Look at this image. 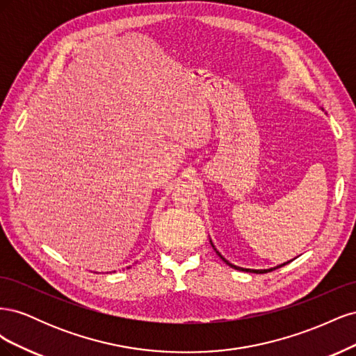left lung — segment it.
Segmentation results:
<instances>
[{
    "mask_svg": "<svg viewBox=\"0 0 356 356\" xmlns=\"http://www.w3.org/2000/svg\"><path fill=\"white\" fill-rule=\"evenodd\" d=\"M220 255V254H218ZM221 257V255H220ZM222 258V257H221ZM222 260H224V258H222ZM225 263H227L229 266H232L233 268H239V270H241V267H236V266H233V264H230L227 260H224ZM289 263V261H288ZM286 263H284V264H281V266H277V267H275V268H279V267H282V266H285ZM275 268H268V270H250V268H242V270H245V272H254V273H264V272H272V270H275Z\"/></svg>",
    "mask_w": 356,
    "mask_h": 356,
    "instance_id": "obj_1",
    "label": "left lung"
}]
</instances>
